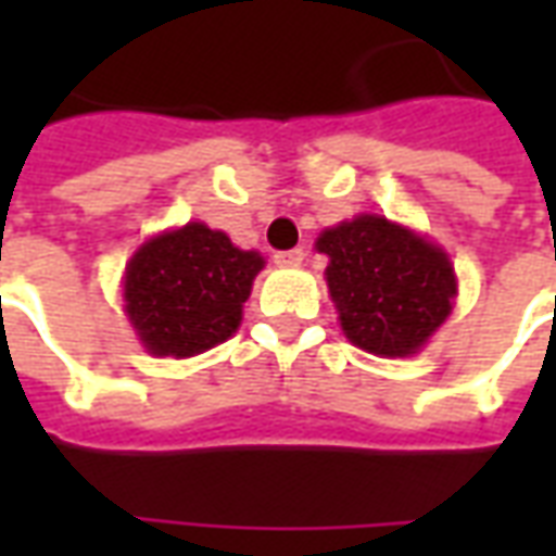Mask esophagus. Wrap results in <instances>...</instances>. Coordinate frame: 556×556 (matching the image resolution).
I'll list each match as a JSON object with an SVG mask.
<instances>
[{"instance_id": "34e87169", "label": "esophagus", "mask_w": 556, "mask_h": 556, "mask_svg": "<svg viewBox=\"0 0 556 556\" xmlns=\"http://www.w3.org/2000/svg\"><path fill=\"white\" fill-rule=\"evenodd\" d=\"M303 250L301 247H294V250H286V253H277L274 255V262H277V265H282V267H298L303 262Z\"/></svg>"}]
</instances>
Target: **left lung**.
<instances>
[{
	"label": "left lung",
	"instance_id": "obj_1",
	"mask_svg": "<svg viewBox=\"0 0 556 556\" xmlns=\"http://www.w3.org/2000/svg\"><path fill=\"white\" fill-rule=\"evenodd\" d=\"M315 247L330 258L327 289L357 349L408 357L453 313L458 286L450 255L417 231L361 214L321 231Z\"/></svg>",
	"mask_w": 556,
	"mask_h": 556
}]
</instances>
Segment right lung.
I'll use <instances>...</instances> for the list:
<instances>
[{"label":"right lung","instance_id":"add662e5","mask_svg":"<svg viewBox=\"0 0 556 556\" xmlns=\"http://www.w3.org/2000/svg\"><path fill=\"white\" fill-rule=\"evenodd\" d=\"M265 258L226 231L187 223L139 247L125 270V313L154 357H195L238 330Z\"/></svg>","mask_w":556,"mask_h":556}]
</instances>
